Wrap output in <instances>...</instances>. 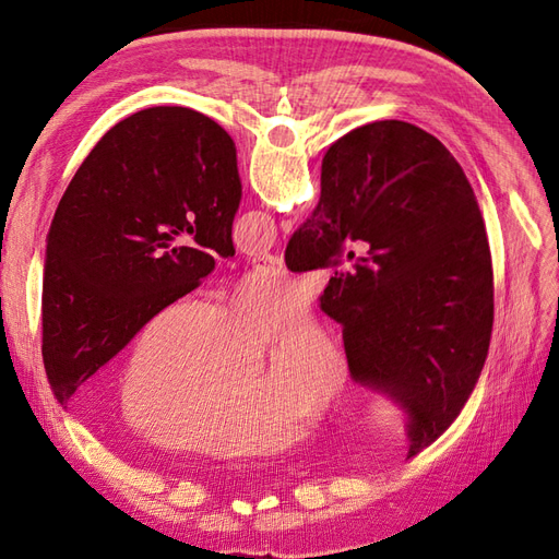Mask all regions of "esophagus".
I'll return each instance as SVG.
<instances>
[{
  "label": "esophagus",
  "instance_id": "esophagus-1",
  "mask_svg": "<svg viewBox=\"0 0 559 559\" xmlns=\"http://www.w3.org/2000/svg\"><path fill=\"white\" fill-rule=\"evenodd\" d=\"M251 265L257 273L265 275V277H282L286 270H284V259L280 253H261V257H253Z\"/></svg>",
  "mask_w": 559,
  "mask_h": 559
}]
</instances>
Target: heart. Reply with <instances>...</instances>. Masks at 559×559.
Listing matches in <instances>:
<instances>
[{
    "mask_svg": "<svg viewBox=\"0 0 559 559\" xmlns=\"http://www.w3.org/2000/svg\"><path fill=\"white\" fill-rule=\"evenodd\" d=\"M310 292L265 275L214 310L186 300L148 321L121 380L128 427L167 450L253 456L284 448L296 421L324 417L345 386V361L314 324L289 333L259 378L251 357L306 319Z\"/></svg>",
    "mask_w": 559,
    "mask_h": 559,
    "instance_id": "b5f03b06",
    "label": "heart"
}]
</instances>
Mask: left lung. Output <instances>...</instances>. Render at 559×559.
<instances>
[{"instance_id": "8db88e82", "label": "left lung", "mask_w": 559, "mask_h": 559, "mask_svg": "<svg viewBox=\"0 0 559 559\" xmlns=\"http://www.w3.org/2000/svg\"><path fill=\"white\" fill-rule=\"evenodd\" d=\"M242 200L230 134L205 114L151 107L116 123L56 210L44 265L41 357L56 399L233 257Z\"/></svg>"}]
</instances>
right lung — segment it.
<instances>
[{"label":"right lung","mask_w":559,"mask_h":559,"mask_svg":"<svg viewBox=\"0 0 559 559\" xmlns=\"http://www.w3.org/2000/svg\"><path fill=\"white\" fill-rule=\"evenodd\" d=\"M347 240L364 251L335 270L321 310L343 324L352 380L403 411L415 456L464 408L492 335V257L462 165L411 123L347 132L321 160L286 267L331 265Z\"/></svg>","instance_id":"right-lung-1"}]
</instances>
